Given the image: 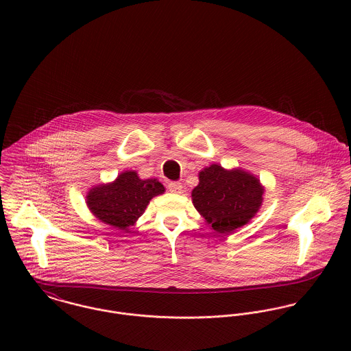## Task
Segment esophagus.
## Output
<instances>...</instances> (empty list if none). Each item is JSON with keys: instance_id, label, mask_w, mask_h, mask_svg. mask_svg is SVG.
Returning <instances> with one entry per match:
<instances>
[{"instance_id": "obj_1", "label": "esophagus", "mask_w": 351, "mask_h": 351, "mask_svg": "<svg viewBox=\"0 0 351 351\" xmlns=\"http://www.w3.org/2000/svg\"><path fill=\"white\" fill-rule=\"evenodd\" d=\"M167 189H169L171 193H181V191H182V184L178 182V181H171V182H169Z\"/></svg>"}]
</instances>
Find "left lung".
<instances>
[{"label": "left lung", "instance_id": "8db88e82", "mask_svg": "<svg viewBox=\"0 0 351 351\" xmlns=\"http://www.w3.org/2000/svg\"><path fill=\"white\" fill-rule=\"evenodd\" d=\"M263 189L259 181L243 170H224L210 165L200 171V184L193 189L195 208L219 234L245 226L258 212Z\"/></svg>", "mask_w": 351, "mask_h": 351}]
</instances>
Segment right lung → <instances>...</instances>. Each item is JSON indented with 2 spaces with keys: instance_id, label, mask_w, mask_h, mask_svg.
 Segmentation results:
<instances>
[{
  "instance_id": "add662e5",
  "label": "right lung",
  "mask_w": 351,
  "mask_h": 351,
  "mask_svg": "<svg viewBox=\"0 0 351 351\" xmlns=\"http://www.w3.org/2000/svg\"><path fill=\"white\" fill-rule=\"evenodd\" d=\"M163 192V185L156 180L143 181L135 171H125L113 184L93 188L86 202L101 221L124 230L145 213L154 196Z\"/></svg>"
}]
</instances>
